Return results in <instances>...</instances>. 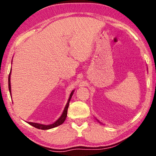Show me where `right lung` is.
I'll list each match as a JSON object with an SVG mask.
<instances>
[{
  "label": "right lung",
  "mask_w": 156,
  "mask_h": 156,
  "mask_svg": "<svg viewBox=\"0 0 156 156\" xmlns=\"http://www.w3.org/2000/svg\"><path fill=\"white\" fill-rule=\"evenodd\" d=\"M11 70H12V69H11ZM10 76H11V72H10L9 74V77H8L9 90L10 94H11V84H10ZM73 94V91L70 94L69 98L67 103V105H66L65 108V109H64V112H63L62 115L60 116V117L58 118V120H56L54 123L51 124V125H41V124L34 123V122H28V124H30V125L33 126H34V127H36L37 129H42V130H47V129H50L56 127V126H59L60 125H62V124L65 122L66 118H67V109H68V107H69V101H70L71 98H72V96ZM11 96H12V94H11Z\"/></svg>",
  "instance_id": "obj_1"
}]
</instances>
